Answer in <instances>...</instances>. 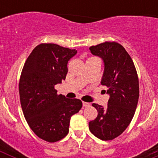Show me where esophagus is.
I'll return each instance as SVG.
<instances>
[{
    "label": "esophagus",
    "mask_w": 158,
    "mask_h": 158,
    "mask_svg": "<svg viewBox=\"0 0 158 158\" xmlns=\"http://www.w3.org/2000/svg\"><path fill=\"white\" fill-rule=\"evenodd\" d=\"M82 104H83V107H89L90 106V104L89 103H87V102H82Z\"/></svg>",
    "instance_id": "1"
}]
</instances>
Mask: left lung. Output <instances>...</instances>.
Listing matches in <instances>:
<instances>
[{
    "mask_svg": "<svg viewBox=\"0 0 158 158\" xmlns=\"http://www.w3.org/2000/svg\"><path fill=\"white\" fill-rule=\"evenodd\" d=\"M89 50L104 62L100 83L107 86L110 96L106 108L93 104L98 115L89 122V130L101 140H112L127 129L133 118L139 97V77L131 56L119 43L105 42Z\"/></svg>",
    "mask_w": 158,
    "mask_h": 158,
    "instance_id": "left-lung-1",
    "label": "left lung"
}]
</instances>
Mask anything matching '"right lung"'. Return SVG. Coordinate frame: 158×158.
I'll return each mask as SVG.
<instances>
[{"label": "right lung", "mask_w": 158, "mask_h": 158, "mask_svg": "<svg viewBox=\"0 0 158 158\" xmlns=\"http://www.w3.org/2000/svg\"><path fill=\"white\" fill-rule=\"evenodd\" d=\"M77 52L54 43H41L23 65L19 83L23 115L33 132L47 142L65 138L71 116L82 107L81 100L58 95L54 89L65 79L67 63Z\"/></svg>", "instance_id": "add662e5"}]
</instances>
